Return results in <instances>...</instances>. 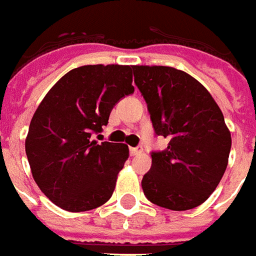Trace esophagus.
Masks as SVG:
<instances>
[{"label": "esophagus", "mask_w": 256, "mask_h": 256, "mask_svg": "<svg viewBox=\"0 0 256 256\" xmlns=\"http://www.w3.org/2000/svg\"><path fill=\"white\" fill-rule=\"evenodd\" d=\"M130 156H140L142 152H143V148L142 147H130Z\"/></svg>", "instance_id": "1"}]
</instances>
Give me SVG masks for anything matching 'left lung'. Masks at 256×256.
<instances>
[{
  "label": "left lung",
  "mask_w": 256,
  "mask_h": 256,
  "mask_svg": "<svg viewBox=\"0 0 256 256\" xmlns=\"http://www.w3.org/2000/svg\"><path fill=\"white\" fill-rule=\"evenodd\" d=\"M132 69L156 134L169 138L166 150L151 154L143 192L156 206L191 210L206 202L226 170L230 130L212 94L187 72L162 65Z\"/></svg>",
  "instance_id": "8db88e82"
}]
</instances>
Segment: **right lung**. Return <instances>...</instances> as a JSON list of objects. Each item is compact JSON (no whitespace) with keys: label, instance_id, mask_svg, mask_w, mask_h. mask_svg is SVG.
<instances>
[{"label":"right lung","instance_id":"1","mask_svg":"<svg viewBox=\"0 0 256 256\" xmlns=\"http://www.w3.org/2000/svg\"><path fill=\"white\" fill-rule=\"evenodd\" d=\"M135 91L130 65H84L65 74L35 110L26 154L35 182L62 210L105 204L130 156L124 143L92 140L118 100Z\"/></svg>","mask_w":256,"mask_h":256}]
</instances>
